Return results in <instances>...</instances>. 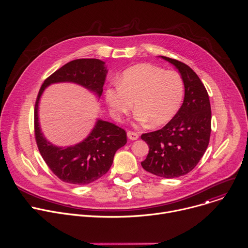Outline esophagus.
Instances as JSON below:
<instances>
[{
  "label": "esophagus",
  "instance_id": "1",
  "mask_svg": "<svg viewBox=\"0 0 248 248\" xmlns=\"http://www.w3.org/2000/svg\"><path fill=\"white\" fill-rule=\"evenodd\" d=\"M127 137L130 139V140H136L138 138V134L134 131H127Z\"/></svg>",
  "mask_w": 248,
  "mask_h": 248
}]
</instances>
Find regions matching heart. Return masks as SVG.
Instances as JSON below:
<instances>
[{
    "instance_id": "b5f03b06",
    "label": "heart",
    "mask_w": 248,
    "mask_h": 248,
    "mask_svg": "<svg viewBox=\"0 0 248 248\" xmlns=\"http://www.w3.org/2000/svg\"><path fill=\"white\" fill-rule=\"evenodd\" d=\"M185 94L182 76L174 70L151 64L140 63L125 69L120 78V85L106 90L112 114L120 118L133 106L135 120L152 125L169 122L179 111Z\"/></svg>"
}]
</instances>
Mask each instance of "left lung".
<instances>
[{
  "instance_id": "8db88e82",
  "label": "left lung",
  "mask_w": 248,
  "mask_h": 248,
  "mask_svg": "<svg viewBox=\"0 0 248 248\" xmlns=\"http://www.w3.org/2000/svg\"><path fill=\"white\" fill-rule=\"evenodd\" d=\"M160 58L179 69L185 84V99L178 113L163 128L141 135L149 146L141 166L161 178L172 179L192 170L204 155L211 133V106L204 84L187 64L164 56Z\"/></svg>"
}]
</instances>
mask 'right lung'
I'll return each instance as SVG.
<instances>
[{"label":"right lung","instance_id":"1","mask_svg":"<svg viewBox=\"0 0 248 248\" xmlns=\"http://www.w3.org/2000/svg\"><path fill=\"white\" fill-rule=\"evenodd\" d=\"M107 73L105 62L98 59H78L47 78L38 92L34 108L35 139L47 166L64 183L84 186L100 179L110 170L117 150L126 143V132L112 123L98 120L82 142L65 148L57 147L48 142L40 130L39 99L48 85L57 82L78 83L100 97Z\"/></svg>","mask_w":248,"mask_h":248}]
</instances>
